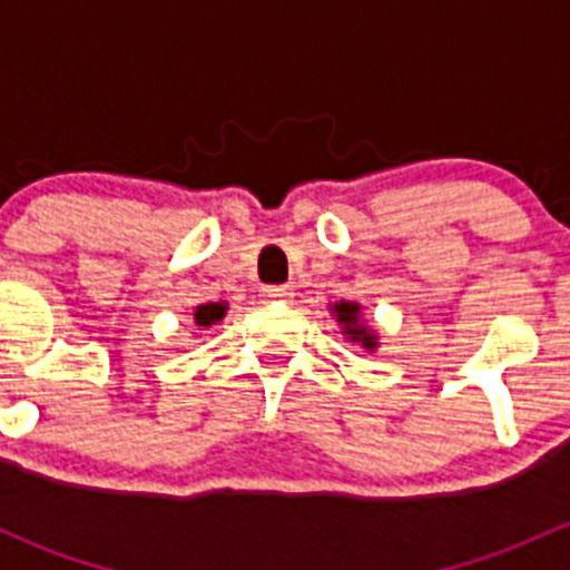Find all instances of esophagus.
<instances>
[{
  "instance_id": "esophagus-1",
  "label": "esophagus",
  "mask_w": 570,
  "mask_h": 570,
  "mask_svg": "<svg viewBox=\"0 0 570 570\" xmlns=\"http://www.w3.org/2000/svg\"><path fill=\"white\" fill-rule=\"evenodd\" d=\"M292 297L289 286H262L264 303H286Z\"/></svg>"
}]
</instances>
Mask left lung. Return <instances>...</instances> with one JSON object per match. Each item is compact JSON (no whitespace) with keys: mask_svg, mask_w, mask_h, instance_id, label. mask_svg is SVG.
<instances>
[{"mask_svg":"<svg viewBox=\"0 0 570 570\" xmlns=\"http://www.w3.org/2000/svg\"><path fill=\"white\" fill-rule=\"evenodd\" d=\"M331 314L336 317L338 327H342V336L347 338V342L361 344L366 353H375L377 344H381V336H377L375 327L364 320V314H361V303L336 301L331 303Z\"/></svg>","mask_w":570,"mask_h":570,"instance_id":"8db88e82","label":"left lung"}]
</instances>
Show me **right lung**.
I'll return each instance as SVG.
<instances>
[{
  "label": "right lung",
  "instance_id": "add662e5",
  "mask_svg": "<svg viewBox=\"0 0 570 570\" xmlns=\"http://www.w3.org/2000/svg\"><path fill=\"white\" fill-rule=\"evenodd\" d=\"M228 312V303H200V306L193 308V322H195V331H206V327L217 325Z\"/></svg>",
  "mask_w": 570,
  "mask_h": 570
}]
</instances>
